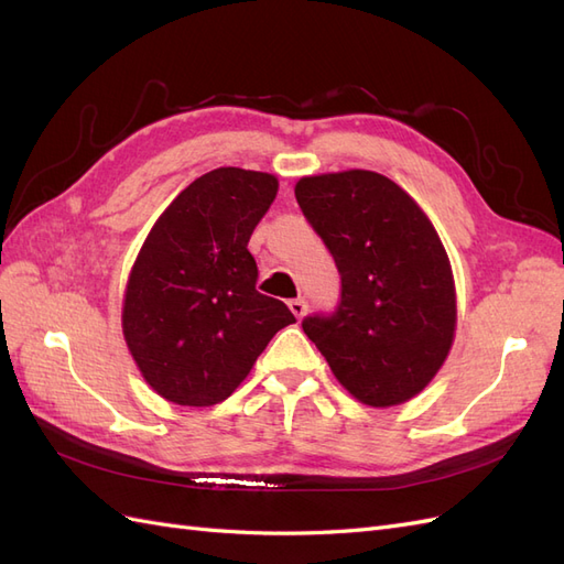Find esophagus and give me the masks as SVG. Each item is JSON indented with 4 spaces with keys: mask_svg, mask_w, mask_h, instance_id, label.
<instances>
[{
    "mask_svg": "<svg viewBox=\"0 0 564 564\" xmlns=\"http://www.w3.org/2000/svg\"><path fill=\"white\" fill-rule=\"evenodd\" d=\"M289 311L296 315V319H303V315L308 313V303H305L303 299H294V301H289Z\"/></svg>",
    "mask_w": 564,
    "mask_h": 564,
    "instance_id": "obj_1",
    "label": "esophagus"
}]
</instances>
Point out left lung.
<instances>
[{
	"instance_id": "left-lung-1",
	"label": "left lung",
	"mask_w": 564,
	"mask_h": 564,
	"mask_svg": "<svg viewBox=\"0 0 564 564\" xmlns=\"http://www.w3.org/2000/svg\"><path fill=\"white\" fill-rule=\"evenodd\" d=\"M296 202L340 275L329 315L303 332L352 398L369 406L412 400L447 360L456 292L433 224L398 183L365 169L305 176Z\"/></svg>"
}]
</instances>
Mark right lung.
<instances>
[{
    "instance_id": "obj_1",
    "label": "right lung",
    "mask_w": 564,
    "mask_h": 564,
    "mask_svg": "<svg viewBox=\"0 0 564 564\" xmlns=\"http://www.w3.org/2000/svg\"><path fill=\"white\" fill-rule=\"evenodd\" d=\"M278 178L220 166L195 178L152 226L127 282L122 329L150 388L183 406L232 395L270 338L296 322L256 292L247 245Z\"/></svg>"
}]
</instances>
